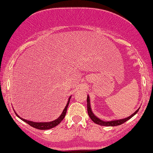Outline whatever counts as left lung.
<instances>
[{
  "instance_id": "obj_1",
  "label": "left lung",
  "mask_w": 153,
  "mask_h": 153,
  "mask_svg": "<svg viewBox=\"0 0 153 153\" xmlns=\"http://www.w3.org/2000/svg\"><path fill=\"white\" fill-rule=\"evenodd\" d=\"M90 98L89 96L88 95L87 97V108H88V115L90 118L91 119L92 121H94L95 123L98 124L100 126H120L123 124L124 122H126L128 120H129V119H131L133 117L134 115H135L136 114L138 113V111H139L140 108L137 109L135 112H134L132 115H131L129 117L124 118V119H121V120H114V121H102L101 120H100L99 118H98L97 116H95L94 114H93L92 111V108L91 107H90Z\"/></svg>"
}]
</instances>
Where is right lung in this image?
<instances>
[{
  "label": "right lung",
  "mask_w": 153,
  "mask_h": 153,
  "mask_svg": "<svg viewBox=\"0 0 153 153\" xmlns=\"http://www.w3.org/2000/svg\"><path fill=\"white\" fill-rule=\"evenodd\" d=\"M70 98H71V97L69 98L68 101H67V105L65 106V108L63 109V112H62L61 115H60V117H58L55 120H54L53 121H51V122H40V123H38V122H33V121L26 120H25V119H23L22 117H20L16 113V112H15V115H16L19 119H21V120H22V121H25V122L27 123V124H29L30 126L33 127V128H36V129H51V128H54V127H55V126H56L57 125H59V124L61 122V121L64 119L65 116V115H66L67 109V107H68L69 101H70Z\"/></svg>",
  "instance_id": "right-lung-1"
}]
</instances>
